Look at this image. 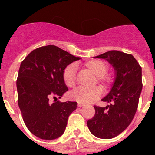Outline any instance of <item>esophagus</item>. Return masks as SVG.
Returning a JSON list of instances; mask_svg holds the SVG:
<instances>
[{"label":"esophagus","mask_w":155,"mask_h":155,"mask_svg":"<svg viewBox=\"0 0 155 155\" xmlns=\"http://www.w3.org/2000/svg\"><path fill=\"white\" fill-rule=\"evenodd\" d=\"M84 104L81 103V102H78V107H82V106H84Z\"/></svg>","instance_id":"obj_1"}]
</instances>
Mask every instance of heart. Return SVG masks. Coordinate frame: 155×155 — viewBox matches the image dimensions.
Returning <instances> with one entry per match:
<instances>
[{
    "instance_id": "obj_1",
    "label": "heart",
    "mask_w": 155,
    "mask_h": 155,
    "mask_svg": "<svg viewBox=\"0 0 155 155\" xmlns=\"http://www.w3.org/2000/svg\"><path fill=\"white\" fill-rule=\"evenodd\" d=\"M84 68L91 71L95 76L97 80L102 84L104 87H106L112 81V78L109 74H106L108 70V64L105 61L98 59H92L86 61L84 64ZM63 80L64 84L68 87H74L77 82V67L74 64H71L66 67L63 72ZM102 92V90L99 86H95L91 88L79 87L70 94L71 99L81 103H90L98 99Z\"/></svg>"
}]
</instances>
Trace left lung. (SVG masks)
I'll return each mask as SVG.
<instances>
[{"instance_id": "obj_1", "label": "left lung", "mask_w": 155, "mask_h": 155, "mask_svg": "<svg viewBox=\"0 0 155 155\" xmlns=\"http://www.w3.org/2000/svg\"><path fill=\"white\" fill-rule=\"evenodd\" d=\"M94 58L107 61L114 68L116 77L110 91L102 99L109 105H94L95 114L87 125L94 136L111 139L124 132L135 116L143 87L141 67L133 55L117 50Z\"/></svg>"}]
</instances>
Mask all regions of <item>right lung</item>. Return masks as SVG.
<instances>
[{"label":"right lung","instance_id":"1","mask_svg":"<svg viewBox=\"0 0 155 155\" xmlns=\"http://www.w3.org/2000/svg\"><path fill=\"white\" fill-rule=\"evenodd\" d=\"M80 59L49 45L32 50L21 62L16 82L18 103L27 128L37 137L54 140L65 131L77 102L57 100L68 90L63 80L64 70Z\"/></svg>","mask_w":155,"mask_h":155}]
</instances>
